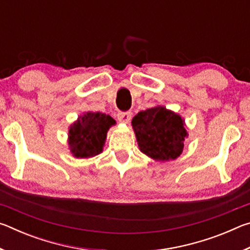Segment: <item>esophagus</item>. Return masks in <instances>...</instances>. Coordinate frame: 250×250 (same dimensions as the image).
<instances>
[{"label": "esophagus", "instance_id": "esophagus-1", "mask_svg": "<svg viewBox=\"0 0 250 250\" xmlns=\"http://www.w3.org/2000/svg\"><path fill=\"white\" fill-rule=\"evenodd\" d=\"M118 120L120 122H124V124H128L131 120V117H132V112L131 111H125V112H119L118 113Z\"/></svg>", "mask_w": 250, "mask_h": 250}]
</instances>
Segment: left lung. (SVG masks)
<instances>
[{"label": "left lung", "instance_id": "left-lung-1", "mask_svg": "<svg viewBox=\"0 0 250 250\" xmlns=\"http://www.w3.org/2000/svg\"><path fill=\"white\" fill-rule=\"evenodd\" d=\"M131 125L139 149L159 162L179 158L188 137L183 118L163 105L140 111Z\"/></svg>", "mask_w": 250, "mask_h": 250}]
</instances>
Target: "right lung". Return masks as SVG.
Here are the masks:
<instances>
[{"instance_id": "right-lung-1", "label": "right lung", "mask_w": 250, "mask_h": 250, "mask_svg": "<svg viewBox=\"0 0 250 250\" xmlns=\"http://www.w3.org/2000/svg\"><path fill=\"white\" fill-rule=\"evenodd\" d=\"M115 125V119L105 113L86 112L79 116L68 130L70 153L77 159H88L100 154L108 130Z\"/></svg>"}]
</instances>
